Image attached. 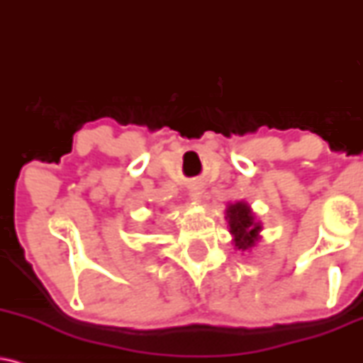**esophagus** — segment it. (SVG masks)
<instances>
[{
  "label": "esophagus",
  "mask_w": 363,
  "mask_h": 363,
  "mask_svg": "<svg viewBox=\"0 0 363 363\" xmlns=\"http://www.w3.org/2000/svg\"><path fill=\"white\" fill-rule=\"evenodd\" d=\"M189 198L193 201H199L201 199V191L198 189V187H193V189L189 191Z\"/></svg>",
  "instance_id": "esophagus-1"
}]
</instances>
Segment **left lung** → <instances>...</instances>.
Instances as JSON below:
<instances>
[{"instance_id": "left-lung-1", "label": "left lung", "mask_w": 363, "mask_h": 363, "mask_svg": "<svg viewBox=\"0 0 363 363\" xmlns=\"http://www.w3.org/2000/svg\"><path fill=\"white\" fill-rule=\"evenodd\" d=\"M226 215H228L226 218H228L231 233L235 235V247H238V250H247V248L255 245L260 225L253 220L250 208L245 203L230 204L226 209Z\"/></svg>"}]
</instances>
